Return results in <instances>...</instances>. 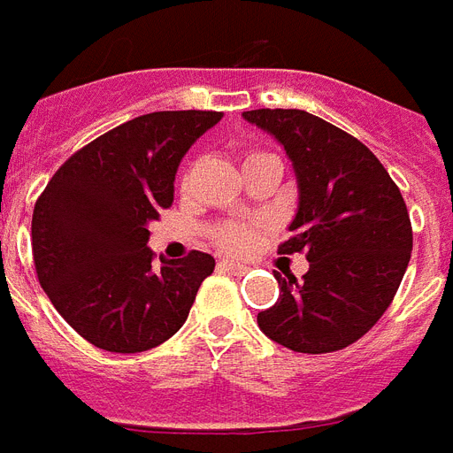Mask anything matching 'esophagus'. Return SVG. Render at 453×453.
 Instances as JSON below:
<instances>
[{"label": "esophagus", "instance_id": "esophagus-1", "mask_svg": "<svg viewBox=\"0 0 453 453\" xmlns=\"http://www.w3.org/2000/svg\"><path fill=\"white\" fill-rule=\"evenodd\" d=\"M220 270L230 272V274H234V277H242V274H246V265H239V263H233V260H220Z\"/></svg>", "mask_w": 453, "mask_h": 453}]
</instances>
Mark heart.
<instances>
[{"mask_svg":"<svg viewBox=\"0 0 453 453\" xmlns=\"http://www.w3.org/2000/svg\"><path fill=\"white\" fill-rule=\"evenodd\" d=\"M260 156H265V153H249L244 163ZM258 234L260 226L253 223V220H223V223L214 226V230H211L214 244L219 246L220 251L233 253V256L251 251L256 242H258Z\"/></svg>","mask_w":453,"mask_h":453,"instance_id":"b5f03b06","label":"heart"}]
</instances>
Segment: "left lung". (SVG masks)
<instances>
[{
    "label": "left lung",
    "instance_id": "8db88e82",
    "mask_svg": "<svg viewBox=\"0 0 453 453\" xmlns=\"http://www.w3.org/2000/svg\"><path fill=\"white\" fill-rule=\"evenodd\" d=\"M244 119L281 142L300 190L279 253H304L300 281L279 272V300L258 314L270 340L297 354H330L380 321L411 256L407 204L365 143L300 109H253Z\"/></svg>",
    "mask_w": 453,
    "mask_h": 453
}]
</instances>
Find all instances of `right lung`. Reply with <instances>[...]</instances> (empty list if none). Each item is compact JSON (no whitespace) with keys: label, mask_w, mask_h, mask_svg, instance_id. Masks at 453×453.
<instances>
[{"label":"right lung","mask_w":453,"mask_h":453,"mask_svg":"<svg viewBox=\"0 0 453 453\" xmlns=\"http://www.w3.org/2000/svg\"><path fill=\"white\" fill-rule=\"evenodd\" d=\"M220 111H156L79 149L48 181L32 214L36 279L76 333L97 349L139 354L181 328L209 253L156 265L149 223L174 202L181 157Z\"/></svg>","instance_id":"obj_1"}]
</instances>
